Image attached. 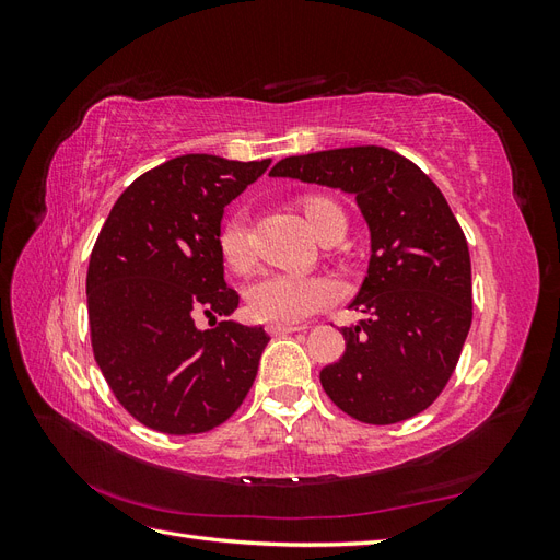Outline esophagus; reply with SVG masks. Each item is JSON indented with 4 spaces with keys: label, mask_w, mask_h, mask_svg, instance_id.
Listing matches in <instances>:
<instances>
[{
    "label": "esophagus",
    "mask_w": 560,
    "mask_h": 560,
    "mask_svg": "<svg viewBox=\"0 0 560 560\" xmlns=\"http://www.w3.org/2000/svg\"><path fill=\"white\" fill-rule=\"evenodd\" d=\"M308 327H301V325H270L268 334L270 336H284V334H294V331H306Z\"/></svg>",
    "instance_id": "esophagus-1"
}]
</instances>
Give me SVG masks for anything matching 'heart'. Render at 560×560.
I'll return each instance as SVG.
<instances>
[{"label": "heart", "mask_w": 560, "mask_h": 560, "mask_svg": "<svg viewBox=\"0 0 560 560\" xmlns=\"http://www.w3.org/2000/svg\"><path fill=\"white\" fill-rule=\"evenodd\" d=\"M303 212L311 229L322 241L338 226L346 229L343 210L331 198L306 196ZM219 254L231 270H245L254 264L252 229L245 212H233L222 231H219ZM247 311L254 319L268 325H296L331 306L336 299V284L315 273H296V270H268L247 287Z\"/></svg>", "instance_id": "heart-1"}]
</instances>
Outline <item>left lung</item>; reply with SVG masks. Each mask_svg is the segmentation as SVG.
Returning a JSON list of instances; mask_svg holds the SVG:
<instances>
[{
  "instance_id": "8db88e82",
  "label": "left lung",
  "mask_w": 560,
  "mask_h": 560,
  "mask_svg": "<svg viewBox=\"0 0 560 560\" xmlns=\"http://www.w3.org/2000/svg\"><path fill=\"white\" fill-rule=\"evenodd\" d=\"M273 177L352 194L371 231L366 278L343 327V358L319 383L343 413L369 425L413 418L442 395L471 325L465 233L439 186L385 147H346L282 159Z\"/></svg>"
}]
</instances>
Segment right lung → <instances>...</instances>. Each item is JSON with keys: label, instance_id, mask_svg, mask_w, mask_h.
Wrapping results in <instances>:
<instances>
[{"label": "right lung", "instance_id": "right-lung-1", "mask_svg": "<svg viewBox=\"0 0 560 560\" xmlns=\"http://www.w3.org/2000/svg\"><path fill=\"white\" fill-rule=\"evenodd\" d=\"M268 165L177 156L135 179L97 235L86 276L93 354L118 404L151 430L222 425L257 378L264 327L217 322L241 299L224 282L219 231ZM198 314L210 330L195 327Z\"/></svg>", "mask_w": 560, "mask_h": 560}]
</instances>
